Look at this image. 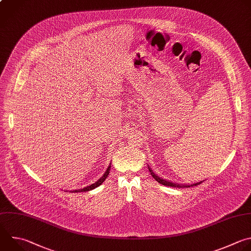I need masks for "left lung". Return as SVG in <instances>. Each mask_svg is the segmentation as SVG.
Returning a JSON list of instances; mask_svg holds the SVG:
<instances>
[{
    "label": "left lung",
    "instance_id": "1",
    "mask_svg": "<svg viewBox=\"0 0 251 251\" xmlns=\"http://www.w3.org/2000/svg\"><path fill=\"white\" fill-rule=\"evenodd\" d=\"M149 168V172L151 173V176L158 182V183H160V184H162V185H164V186H171V187H176V188H184V187H193V186H196V185H198V184H200V183H202L204 180H202V181H199V182H196V183H193V184H178V183H175V182H172L171 180H166V179H163V178H160L158 176H156L152 171H151V169L150 168V166H148Z\"/></svg>",
    "mask_w": 251,
    "mask_h": 251
}]
</instances>
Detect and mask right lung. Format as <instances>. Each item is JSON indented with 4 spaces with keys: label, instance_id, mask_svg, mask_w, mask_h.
I'll return each instance as SVG.
<instances>
[{
    "label": "right lung",
    "instance_id": "right-lung-1",
    "mask_svg": "<svg viewBox=\"0 0 251 251\" xmlns=\"http://www.w3.org/2000/svg\"><path fill=\"white\" fill-rule=\"evenodd\" d=\"M110 166H111V164H109L108 165V168H107V170L105 171V173L103 174V176L98 180V181H96L95 183H93V184H91V185H89V186H86V187H83V188H80V189H75V190H73V191H70V192H86V191H91V190H93V189H95V188H97V187H99L100 185H101L102 184V182L106 179V177L108 176V175H109V171H110Z\"/></svg>",
    "mask_w": 251,
    "mask_h": 251
}]
</instances>
